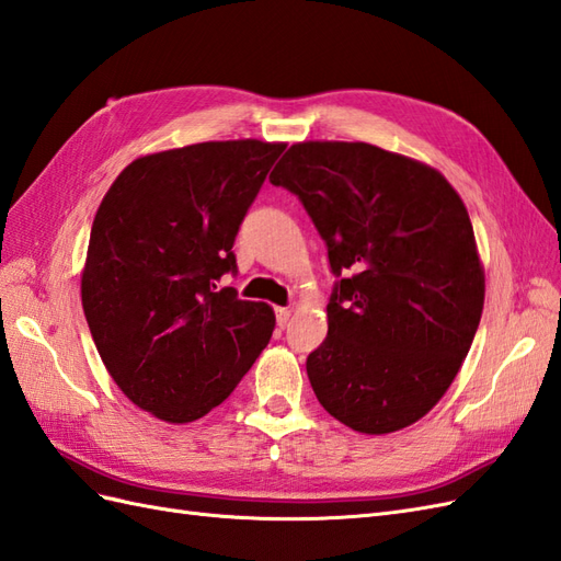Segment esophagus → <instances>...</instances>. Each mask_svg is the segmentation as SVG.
Instances as JSON below:
<instances>
[{"instance_id":"obj_1","label":"esophagus","mask_w":561,"mask_h":561,"mask_svg":"<svg viewBox=\"0 0 561 561\" xmlns=\"http://www.w3.org/2000/svg\"><path fill=\"white\" fill-rule=\"evenodd\" d=\"M275 314H277V327L284 329L286 322H289V318H291V310L289 308H277Z\"/></svg>"}]
</instances>
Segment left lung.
Segmentation results:
<instances>
[{
    "label": "left lung",
    "instance_id": "obj_1",
    "mask_svg": "<svg viewBox=\"0 0 561 561\" xmlns=\"http://www.w3.org/2000/svg\"><path fill=\"white\" fill-rule=\"evenodd\" d=\"M270 182L300 198L339 277L327 339L306 363L320 405L369 436L422 420L483 312L462 198L436 168L365 141H298Z\"/></svg>",
    "mask_w": 561,
    "mask_h": 561
}]
</instances>
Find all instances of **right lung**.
<instances>
[{"label": "right lung", "instance_id": "obj_1", "mask_svg": "<svg viewBox=\"0 0 561 561\" xmlns=\"http://www.w3.org/2000/svg\"><path fill=\"white\" fill-rule=\"evenodd\" d=\"M284 147L232 139L139 156L94 215L84 318L111 379L158 420L204 417L270 343L272 308L215 282L237 270L239 225Z\"/></svg>", "mask_w": 561, "mask_h": 561}]
</instances>
